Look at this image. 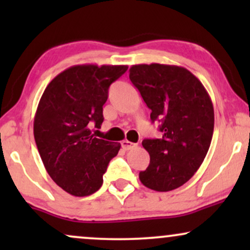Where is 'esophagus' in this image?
<instances>
[{"mask_svg": "<svg viewBox=\"0 0 250 250\" xmlns=\"http://www.w3.org/2000/svg\"><path fill=\"white\" fill-rule=\"evenodd\" d=\"M121 146L125 150H131V149H134L135 147H136L137 143H133V142L128 141V140H123V141L121 142Z\"/></svg>", "mask_w": 250, "mask_h": 250, "instance_id": "1", "label": "esophagus"}]
</instances>
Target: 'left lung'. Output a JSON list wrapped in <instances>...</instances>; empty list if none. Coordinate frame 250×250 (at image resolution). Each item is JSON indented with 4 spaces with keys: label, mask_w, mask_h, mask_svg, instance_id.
Instances as JSON below:
<instances>
[{
    "label": "left lung",
    "mask_w": 250,
    "mask_h": 250,
    "mask_svg": "<svg viewBox=\"0 0 250 250\" xmlns=\"http://www.w3.org/2000/svg\"><path fill=\"white\" fill-rule=\"evenodd\" d=\"M129 79L151 110V122H161V139L142 141L150 162L140 181L153 190H174L193 177L208 153L213 103L200 80L177 65L136 64Z\"/></svg>",
    "instance_id": "left-lung-1"
}]
</instances>
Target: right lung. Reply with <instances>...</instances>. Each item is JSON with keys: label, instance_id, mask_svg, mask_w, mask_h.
Segmentation results:
<instances>
[{"label": "right lung", "instance_id": "add662e5", "mask_svg": "<svg viewBox=\"0 0 250 250\" xmlns=\"http://www.w3.org/2000/svg\"><path fill=\"white\" fill-rule=\"evenodd\" d=\"M127 65H73L60 73L40 100L34 137L45 170L59 187L74 196L101 188L108 163L121 145L97 139L109 87Z\"/></svg>", "mask_w": 250, "mask_h": 250}]
</instances>
